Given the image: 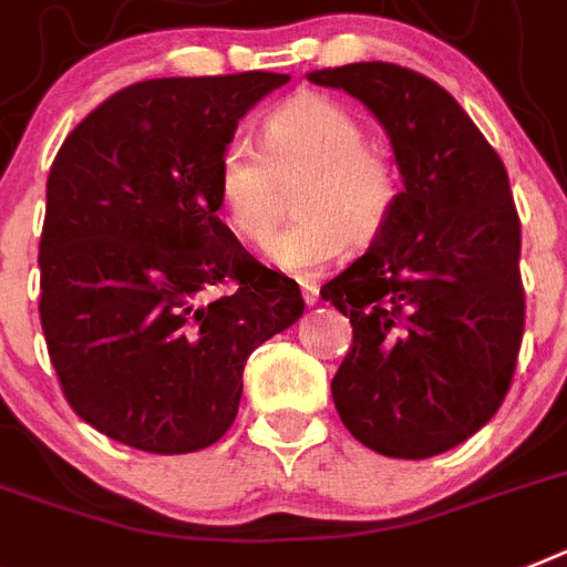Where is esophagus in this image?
<instances>
[{"label": "esophagus", "instance_id": "esophagus-1", "mask_svg": "<svg viewBox=\"0 0 567 567\" xmlns=\"http://www.w3.org/2000/svg\"><path fill=\"white\" fill-rule=\"evenodd\" d=\"M301 292H303V301H307V303L318 301V287L312 284V280H301Z\"/></svg>", "mask_w": 567, "mask_h": 567}]
</instances>
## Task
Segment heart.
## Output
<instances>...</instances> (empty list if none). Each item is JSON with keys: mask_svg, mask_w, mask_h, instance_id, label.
<instances>
[{"mask_svg": "<svg viewBox=\"0 0 567 567\" xmlns=\"http://www.w3.org/2000/svg\"><path fill=\"white\" fill-rule=\"evenodd\" d=\"M357 115L324 95H298L264 121L260 147L231 138L217 162V194L228 226L260 246L278 223V182L307 171L292 194L298 217L269 243L289 272H312L344 246H371L402 196L396 165L371 147Z\"/></svg>", "mask_w": 567, "mask_h": 567, "instance_id": "1", "label": "heart"}]
</instances>
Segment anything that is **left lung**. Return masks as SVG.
I'll use <instances>...</instances> for the list:
<instances>
[{
  "label": "left lung",
  "instance_id": "1",
  "mask_svg": "<svg viewBox=\"0 0 567 567\" xmlns=\"http://www.w3.org/2000/svg\"><path fill=\"white\" fill-rule=\"evenodd\" d=\"M310 81L377 115L405 185L379 240L321 287L353 327L330 385L336 411L379 455H441L495 417L522 350V223L507 171L425 74L377 60Z\"/></svg>",
  "mask_w": 567,
  "mask_h": 567
}]
</instances>
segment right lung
I'll list each match as a JSON object with an SVG mask.
<instances>
[{
    "label": "right lung",
    "mask_w": 567,
    "mask_h": 567,
    "mask_svg": "<svg viewBox=\"0 0 567 567\" xmlns=\"http://www.w3.org/2000/svg\"><path fill=\"white\" fill-rule=\"evenodd\" d=\"M289 74L156 78L74 126L45 182L40 324L65 402L92 429L185 455L231 429L251 350L303 312L217 217L237 121Z\"/></svg>",
    "instance_id": "1"
}]
</instances>
